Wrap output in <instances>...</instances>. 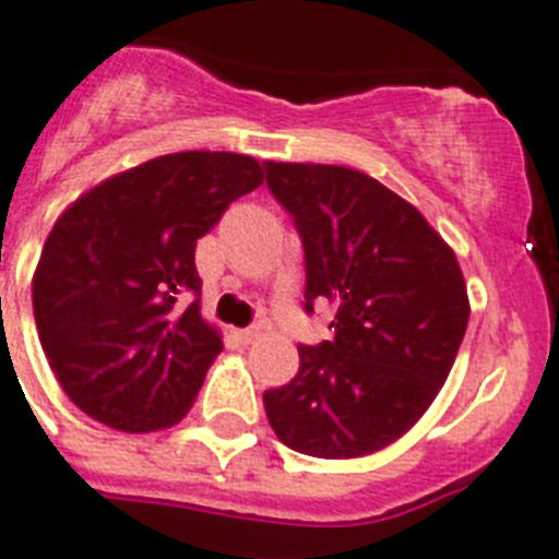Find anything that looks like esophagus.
Segmentation results:
<instances>
[{
	"label": "esophagus",
	"instance_id": "obj_1",
	"mask_svg": "<svg viewBox=\"0 0 559 559\" xmlns=\"http://www.w3.org/2000/svg\"><path fill=\"white\" fill-rule=\"evenodd\" d=\"M237 336H240L242 345H251V342H257V338L262 336V325H251L246 328V331H237Z\"/></svg>",
	"mask_w": 559,
	"mask_h": 559
}]
</instances>
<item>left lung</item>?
Listing matches in <instances>:
<instances>
[{"instance_id": "obj_1", "label": "left lung", "mask_w": 559, "mask_h": 559, "mask_svg": "<svg viewBox=\"0 0 559 559\" xmlns=\"http://www.w3.org/2000/svg\"><path fill=\"white\" fill-rule=\"evenodd\" d=\"M305 246V311L336 308L333 342L262 395L276 438L313 457L384 450L436 402L469 322L457 257L413 203L359 169L265 160Z\"/></svg>"}]
</instances>
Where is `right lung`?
<instances>
[{
	"instance_id": "1",
	"label": "right lung",
	"mask_w": 559,
	"mask_h": 559,
	"mask_svg": "<svg viewBox=\"0 0 559 559\" xmlns=\"http://www.w3.org/2000/svg\"><path fill=\"white\" fill-rule=\"evenodd\" d=\"M262 166L175 152L118 171L61 212L33 271L36 331L70 402L121 432L175 427L223 336L200 313L194 246Z\"/></svg>"
}]
</instances>
